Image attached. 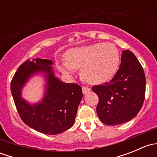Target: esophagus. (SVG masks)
Returning a JSON list of instances; mask_svg holds the SVG:
<instances>
[{"label":"esophagus","instance_id":"esophagus-1","mask_svg":"<svg viewBox=\"0 0 157 157\" xmlns=\"http://www.w3.org/2000/svg\"><path fill=\"white\" fill-rule=\"evenodd\" d=\"M82 90H83V94H86L89 92H90V89L89 87H86V86H83L82 87Z\"/></svg>","mask_w":157,"mask_h":157}]
</instances>
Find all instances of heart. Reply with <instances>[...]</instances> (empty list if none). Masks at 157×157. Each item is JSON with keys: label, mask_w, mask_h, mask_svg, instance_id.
<instances>
[{"label": "heart", "mask_w": 157, "mask_h": 157, "mask_svg": "<svg viewBox=\"0 0 157 157\" xmlns=\"http://www.w3.org/2000/svg\"><path fill=\"white\" fill-rule=\"evenodd\" d=\"M65 61L58 65L61 72L71 75L74 69L80 68V76L85 82L100 84L116 73L120 55L114 44L101 42L70 49L65 54Z\"/></svg>", "instance_id": "obj_1"}]
</instances>
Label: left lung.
Returning <instances> with one entry per match:
<instances>
[{
  "label": "left lung",
  "instance_id": "obj_1",
  "mask_svg": "<svg viewBox=\"0 0 157 157\" xmlns=\"http://www.w3.org/2000/svg\"><path fill=\"white\" fill-rule=\"evenodd\" d=\"M92 90L99 97L96 112L101 121L107 125L123 124L134 118L143 105L146 90L144 71L135 55L124 50L113 78Z\"/></svg>",
  "mask_w": 157,
  "mask_h": 157
}]
</instances>
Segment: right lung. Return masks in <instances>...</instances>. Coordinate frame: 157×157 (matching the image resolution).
Wrapping results in <instances>:
<instances>
[{"label":"right lung","mask_w":157,"mask_h":157,"mask_svg":"<svg viewBox=\"0 0 157 157\" xmlns=\"http://www.w3.org/2000/svg\"><path fill=\"white\" fill-rule=\"evenodd\" d=\"M52 60H26L17 69L10 90L19 115L31 128L45 134H58L71 128L75 121L78 105L83 98L81 86L66 83L55 77ZM42 72L47 80L42 102L30 105L21 97V90L33 74Z\"/></svg>","instance_id":"add662e5"}]
</instances>
